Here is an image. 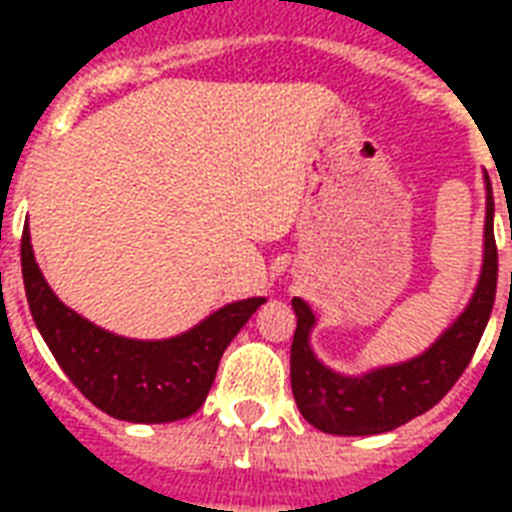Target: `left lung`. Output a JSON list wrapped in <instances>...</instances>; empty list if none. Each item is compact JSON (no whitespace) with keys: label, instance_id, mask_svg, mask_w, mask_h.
I'll return each instance as SVG.
<instances>
[{"label":"left lung","instance_id":"left-lung-1","mask_svg":"<svg viewBox=\"0 0 512 512\" xmlns=\"http://www.w3.org/2000/svg\"><path fill=\"white\" fill-rule=\"evenodd\" d=\"M492 188L486 196L484 271L468 311L446 329L422 356L398 366H385L364 377H342L316 361L308 345L313 327L311 308L295 297L297 313L292 340V393L297 409L313 428L332 436H372L420 417L452 390L476 353L497 295V241H494ZM512 281V279H510Z\"/></svg>","mask_w":512,"mask_h":512}]
</instances>
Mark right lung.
Returning a JSON list of instances; mask_svg holds the SVG:
<instances>
[{"label": "right lung", "instance_id": "right-lung-1", "mask_svg": "<svg viewBox=\"0 0 512 512\" xmlns=\"http://www.w3.org/2000/svg\"><path fill=\"white\" fill-rule=\"evenodd\" d=\"M28 308L66 377L116 420L175 422L191 417L215 382L228 342L239 335L263 297L231 303L172 340L140 342L103 332L60 303L31 252L28 225L20 239Z\"/></svg>", "mask_w": 512, "mask_h": 512}]
</instances>
